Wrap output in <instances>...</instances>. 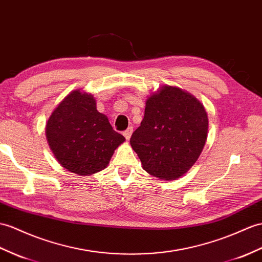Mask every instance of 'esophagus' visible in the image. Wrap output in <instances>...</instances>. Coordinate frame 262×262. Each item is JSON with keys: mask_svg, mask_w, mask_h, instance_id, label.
<instances>
[{"mask_svg": "<svg viewBox=\"0 0 262 262\" xmlns=\"http://www.w3.org/2000/svg\"><path fill=\"white\" fill-rule=\"evenodd\" d=\"M132 134H133V127H128V128H127V129L124 132V136H125V138L127 139V141H128V139L130 138Z\"/></svg>", "mask_w": 262, "mask_h": 262, "instance_id": "esophagus-1", "label": "esophagus"}]
</instances>
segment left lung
<instances>
[{
  "label": "left lung",
  "mask_w": 262,
  "mask_h": 262,
  "mask_svg": "<svg viewBox=\"0 0 262 262\" xmlns=\"http://www.w3.org/2000/svg\"><path fill=\"white\" fill-rule=\"evenodd\" d=\"M204 107L184 90L165 86L146 100L141 126L130 145L143 168L161 180H175L196 162L208 137Z\"/></svg>",
  "instance_id": "8db88e82"
}]
</instances>
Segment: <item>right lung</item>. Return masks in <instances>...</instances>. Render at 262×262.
<instances>
[{
  "instance_id": "add662e5",
  "label": "right lung",
  "mask_w": 262,
  "mask_h": 262,
  "mask_svg": "<svg viewBox=\"0 0 262 262\" xmlns=\"http://www.w3.org/2000/svg\"><path fill=\"white\" fill-rule=\"evenodd\" d=\"M46 134L58 162L79 175L105 168L115 149L125 141L105 115L97 111L94 97L79 90L69 94L54 109Z\"/></svg>"
}]
</instances>
